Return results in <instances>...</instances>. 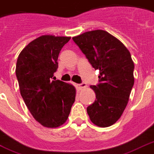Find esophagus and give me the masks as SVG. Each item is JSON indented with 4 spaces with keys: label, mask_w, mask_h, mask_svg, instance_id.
<instances>
[{
    "label": "esophagus",
    "mask_w": 154,
    "mask_h": 154,
    "mask_svg": "<svg viewBox=\"0 0 154 154\" xmlns=\"http://www.w3.org/2000/svg\"><path fill=\"white\" fill-rule=\"evenodd\" d=\"M76 86H77V88L79 89V90H81V89H85V88H86L87 85L85 84V83H81V84L76 85Z\"/></svg>",
    "instance_id": "1"
}]
</instances>
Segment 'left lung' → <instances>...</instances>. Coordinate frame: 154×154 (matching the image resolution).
<instances>
[{"label": "left lung", "instance_id": "1", "mask_svg": "<svg viewBox=\"0 0 154 154\" xmlns=\"http://www.w3.org/2000/svg\"><path fill=\"white\" fill-rule=\"evenodd\" d=\"M93 68L98 69L99 83L91 85L96 100L87 107L91 122L99 127L112 125L126 107L134 84V64L124 45L104 30L72 37Z\"/></svg>", "mask_w": 154, "mask_h": 154}]
</instances>
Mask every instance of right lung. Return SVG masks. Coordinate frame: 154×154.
Returning <instances> with one entry per match:
<instances>
[{"instance_id": "1", "label": "right lung", "mask_w": 154, "mask_h": 154, "mask_svg": "<svg viewBox=\"0 0 154 154\" xmlns=\"http://www.w3.org/2000/svg\"><path fill=\"white\" fill-rule=\"evenodd\" d=\"M70 40L45 35L31 42L19 54L16 75L20 95L36 121L45 127L64 124L75 101L72 85L53 81L58 68V56Z\"/></svg>"}]
</instances>
